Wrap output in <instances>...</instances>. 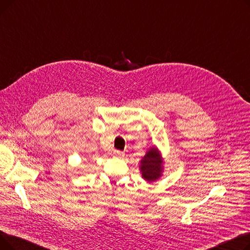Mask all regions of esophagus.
<instances>
[{
	"mask_svg": "<svg viewBox=\"0 0 250 250\" xmlns=\"http://www.w3.org/2000/svg\"><path fill=\"white\" fill-rule=\"evenodd\" d=\"M113 155H114V157H117V158H122V157H124L125 154L122 151H114Z\"/></svg>",
	"mask_w": 250,
	"mask_h": 250,
	"instance_id": "1",
	"label": "esophagus"
}]
</instances>
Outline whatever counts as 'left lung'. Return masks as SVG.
Masks as SVG:
<instances>
[{"instance_id": "8db88e82", "label": "left lung", "mask_w": 250, "mask_h": 250, "mask_svg": "<svg viewBox=\"0 0 250 250\" xmlns=\"http://www.w3.org/2000/svg\"><path fill=\"white\" fill-rule=\"evenodd\" d=\"M164 164L161 151L156 146L150 147L139 163L142 178L148 183L157 181L164 173Z\"/></svg>"}]
</instances>
